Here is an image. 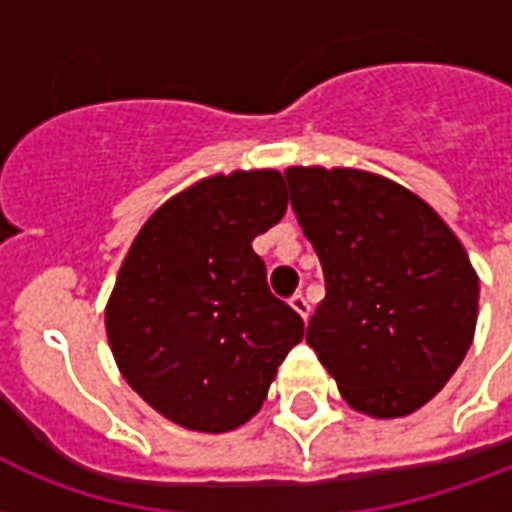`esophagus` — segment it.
Returning <instances> with one entry per match:
<instances>
[{
  "instance_id": "esophagus-1",
  "label": "esophagus",
  "mask_w": 512,
  "mask_h": 512,
  "mask_svg": "<svg viewBox=\"0 0 512 512\" xmlns=\"http://www.w3.org/2000/svg\"><path fill=\"white\" fill-rule=\"evenodd\" d=\"M292 308L300 313L302 319H308V313H311V305H308V300H305V294H302V292H297L292 297Z\"/></svg>"
}]
</instances>
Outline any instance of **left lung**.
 <instances>
[{
    "label": "left lung",
    "mask_w": 512,
    "mask_h": 512,
    "mask_svg": "<svg viewBox=\"0 0 512 512\" xmlns=\"http://www.w3.org/2000/svg\"><path fill=\"white\" fill-rule=\"evenodd\" d=\"M286 182L327 292L305 341L357 412L420 409L475 335L480 283L464 245L423 199L368 171L294 166Z\"/></svg>",
    "instance_id": "obj_1"
}]
</instances>
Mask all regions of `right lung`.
Returning <instances> with one entry per match:
<instances>
[{"label": "right lung", "mask_w": 512, "mask_h": 512, "mask_svg": "<svg viewBox=\"0 0 512 512\" xmlns=\"http://www.w3.org/2000/svg\"><path fill=\"white\" fill-rule=\"evenodd\" d=\"M289 204L278 171L210 177L138 231L106 308L119 371L171 423L223 434L259 412L305 324L251 242Z\"/></svg>", "instance_id": "right-lung-1"}]
</instances>
